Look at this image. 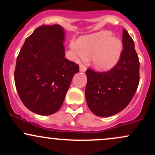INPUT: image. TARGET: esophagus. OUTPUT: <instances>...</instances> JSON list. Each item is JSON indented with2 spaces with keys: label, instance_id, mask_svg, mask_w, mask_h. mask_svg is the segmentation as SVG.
<instances>
[{
  "label": "esophagus",
  "instance_id": "obj_1",
  "mask_svg": "<svg viewBox=\"0 0 155 155\" xmlns=\"http://www.w3.org/2000/svg\"><path fill=\"white\" fill-rule=\"evenodd\" d=\"M87 70V68L86 66H84V65H83V64H81V65H79V71L81 72H85Z\"/></svg>",
  "mask_w": 155,
  "mask_h": 155
}]
</instances>
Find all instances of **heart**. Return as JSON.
<instances>
[{"mask_svg":"<svg viewBox=\"0 0 155 155\" xmlns=\"http://www.w3.org/2000/svg\"><path fill=\"white\" fill-rule=\"evenodd\" d=\"M122 43L109 31H102L79 38L72 48L77 54L90 58L97 71H108L119 61L122 51Z\"/></svg>","mask_w":155,"mask_h":155,"instance_id":"obj_1","label":"heart"}]
</instances>
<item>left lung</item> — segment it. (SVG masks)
Listing matches in <instances>:
<instances>
[{
    "label": "left lung",
    "instance_id": "left-lung-1",
    "mask_svg": "<svg viewBox=\"0 0 155 155\" xmlns=\"http://www.w3.org/2000/svg\"><path fill=\"white\" fill-rule=\"evenodd\" d=\"M123 50L115 67L108 72L87 69L85 98L89 108L101 117L114 115L127 107L139 83V60L134 41L127 31L122 33Z\"/></svg>",
    "mask_w": 155,
    "mask_h": 155
}]
</instances>
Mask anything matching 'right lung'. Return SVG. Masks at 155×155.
<instances>
[{
    "mask_svg": "<svg viewBox=\"0 0 155 155\" xmlns=\"http://www.w3.org/2000/svg\"><path fill=\"white\" fill-rule=\"evenodd\" d=\"M65 32L59 25L38 27L26 38L17 58L15 81L23 104L39 115L63 105L79 65L65 58Z\"/></svg>",
    "mask_w": 155,
    "mask_h": 155,
    "instance_id": "1",
    "label": "right lung"
}]
</instances>
